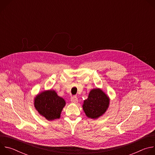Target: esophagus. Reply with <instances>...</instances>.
<instances>
[{
	"mask_svg": "<svg viewBox=\"0 0 155 155\" xmlns=\"http://www.w3.org/2000/svg\"><path fill=\"white\" fill-rule=\"evenodd\" d=\"M78 98L77 96H73L71 97V102L74 104H77L78 102Z\"/></svg>",
	"mask_w": 155,
	"mask_h": 155,
	"instance_id": "1",
	"label": "esophagus"
}]
</instances>
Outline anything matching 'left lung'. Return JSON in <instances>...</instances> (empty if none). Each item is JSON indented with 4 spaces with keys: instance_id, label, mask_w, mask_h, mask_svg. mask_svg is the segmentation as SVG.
Returning <instances> with one entry per match:
<instances>
[{
    "instance_id": "left-lung-1",
    "label": "left lung",
    "mask_w": 155,
    "mask_h": 155,
    "mask_svg": "<svg viewBox=\"0 0 155 155\" xmlns=\"http://www.w3.org/2000/svg\"><path fill=\"white\" fill-rule=\"evenodd\" d=\"M109 97L99 88L92 90L86 100L84 101L83 109L90 118L96 119L102 116L109 105Z\"/></svg>"
}]
</instances>
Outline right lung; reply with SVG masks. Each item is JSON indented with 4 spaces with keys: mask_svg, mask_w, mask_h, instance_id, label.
<instances>
[{
    "mask_svg": "<svg viewBox=\"0 0 155 155\" xmlns=\"http://www.w3.org/2000/svg\"><path fill=\"white\" fill-rule=\"evenodd\" d=\"M65 105L64 99L58 96L54 90L43 91L38 94L34 99L36 110L48 120L59 118Z\"/></svg>",
    "mask_w": 155,
    "mask_h": 155,
    "instance_id": "right-lung-1",
    "label": "right lung"
}]
</instances>
